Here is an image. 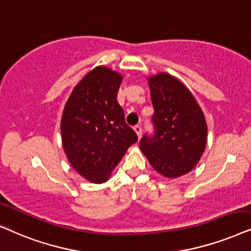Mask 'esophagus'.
I'll use <instances>...</instances> for the list:
<instances>
[{
  "label": "esophagus",
  "instance_id": "34e87169",
  "mask_svg": "<svg viewBox=\"0 0 251 251\" xmlns=\"http://www.w3.org/2000/svg\"><path fill=\"white\" fill-rule=\"evenodd\" d=\"M134 131H135L136 134H138L139 139L141 138V134H142V127H141V126H140V125H136V126H134Z\"/></svg>",
  "mask_w": 251,
  "mask_h": 251
}]
</instances>
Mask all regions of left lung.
Returning a JSON list of instances; mask_svg holds the SVG:
<instances>
[{
  "mask_svg": "<svg viewBox=\"0 0 251 251\" xmlns=\"http://www.w3.org/2000/svg\"><path fill=\"white\" fill-rule=\"evenodd\" d=\"M153 106L152 136L140 141V149L153 170L166 178L192 171L206 146L205 117L183 83L169 73L148 79Z\"/></svg>",
  "mask_w": 251,
  "mask_h": 251,
  "instance_id": "left-lung-1",
  "label": "left lung"
}]
</instances>
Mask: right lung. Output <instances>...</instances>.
Segmentation results:
<instances>
[{
    "instance_id": "add662e5",
    "label": "right lung",
    "mask_w": 251,
    "mask_h": 251,
    "mask_svg": "<svg viewBox=\"0 0 251 251\" xmlns=\"http://www.w3.org/2000/svg\"><path fill=\"white\" fill-rule=\"evenodd\" d=\"M123 75L96 66L66 101L61 122L62 143L70 164L88 181L102 183L138 135L125 122L117 101Z\"/></svg>"
}]
</instances>
